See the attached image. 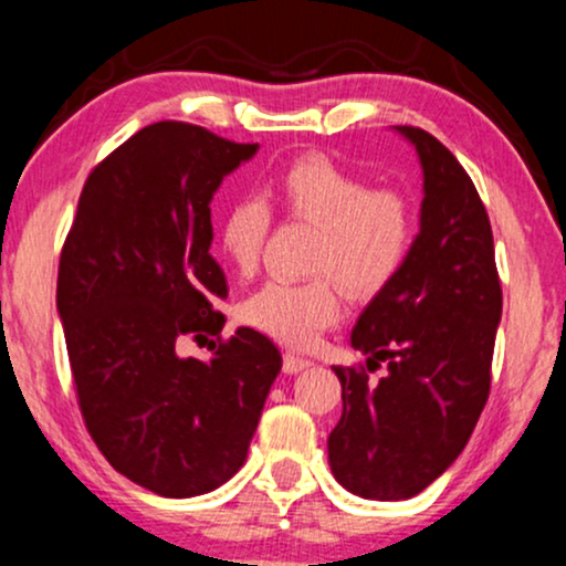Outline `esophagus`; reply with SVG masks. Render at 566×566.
Wrapping results in <instances>:
<instances>
[{
  "instance_id": "obj_1",
  "label": "esophagus",
  "mask_w": 566,
  "mask_h": 566,
  "mask_svg": "<svg viewBox=\"0 0 566 566\" xmlns=\"http://www.w3.org/2000/svg\"><path fill=\"white\" fill-rule=\"evenodd\" d=\"M312 365V360H307V357L296 355V352H285L283 355V370L285 374H302V370H307Z\"/></svg>"
}]
</instances>
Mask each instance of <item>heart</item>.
I'll use <instances>...</instances> for the list:
<instances>
[{
  "mask_svg": "<svg viewBox=\"0 0 566 566\" xmlns=\"http://www.w3.org/2000/svg\"><path fill=\"white\" fill-rule=\"evenodd\" d=\"M270 198L291 219L317 228L312 270L321 275L264 283L245 298L243 317L304 349L342 321V285L352 296H374L402 270L416 243V209L400 190L370 188L368 179L325 156L291 161L272 179ZM270 224L272 211L259 196L238 198L224 211L219 243L241 275L256 270Z\"/></svg>",
  "mask_w": 566,
  "mask_h": 566,
  "instance_id": "heart-1",
  "label": "heart"
}]
</instances>
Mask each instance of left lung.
Wrapping results in <instances>:
<instances>
[{"mask_svg":"<svg viewBox=\"0 0 566 566\" xmlns=\"http://www.w3.org/2000/svg\"><path fill=\"white\" fill-rule=\"evenodd\" d=\"M423 169L421 230L408 262L363 310L328 437L338 484L370 501L427 490L467 448L490 395L503 312L490 217L458 158L418 126H397ZM388 368L378 382L376 367Z\"/></svg>","mask_w":566,"mask_h":566,"instance_id":"obj_1","label":"left lung"}]
</instances>
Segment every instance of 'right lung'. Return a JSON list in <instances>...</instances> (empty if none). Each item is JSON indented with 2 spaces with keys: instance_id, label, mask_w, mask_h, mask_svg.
<instances>
[{
  "instance_id": "obj_1",
  "label": "right lung",
  "mask_w": 566,
  "mask_h": 566,
  "mask_svg": "<svg viewBox=\"0 0 566 566\" xmlns=\"http://www.w3.org/2000/svg\"><path fill=\"white\" fill-rule=\"evenodd\" d=\"M203 126L139 129L86 177L60 251L57 312L86 431L116 471L164 497L203 495L243 467L283 357L268 336L219 338L228 296L211 198L254 156ZM182 335H217L211 361Z\"/></svg>"
}]
</instances>
